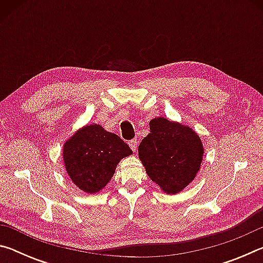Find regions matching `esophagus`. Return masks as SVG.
Wrapping results in <instances>:
<instances>
[{
  "instance_id": "esophagus-1",
  "label": "esophagus",
  "mask_w": 263,
  "mask_h": 263,
  "mask_svg": "<svg viewBox=\"0 0 263 263\" xmlns=\"http://www.w3.org/2000/svg\"><path fill=\"white\" fill-rule=\"evenodd\" d=\"M128 146H130L133 152H136L137 147H138V141H137V139H132V140L128 141Z\"/></svg>"
}]
</instances>
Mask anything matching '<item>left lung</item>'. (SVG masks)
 Returning a JSON list of instances; mask_svg holds the SVG:
<instances>
[{"label":"left lung","instance_id":"obj_1","mask_svg":"<svg viewBox=\"0 0 263 263\" xmlns=\"http://www.w3.org/2000/svg\"><path fill=\"white\" fill-rule=\"evenodd\" d=\"M138 152L149 179L164 193L174 195L195 179L204 149L189 126L158 117L149 122V133Z\"/></svg>","mask_w":263,"mask_h":263}]
</instances>
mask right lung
<instances>
[{
	"label": "right lung",
	"mask_w": 263,
	"mask_h": 263,
	"mask_svg": "<svg viewBox=\"0 0 263 263\" xmlns=\"http://www.w3.org/2000/svg\"><path fill=\"white\" fill-rule=\"evenodd\" d=\"M130 154L125 141L97 124L80 128L64 145L66 171L74 184L88 194L103 189L117 163Z\"/></svg>",
	"instance_id": "add662e5"
}]
</instances>
